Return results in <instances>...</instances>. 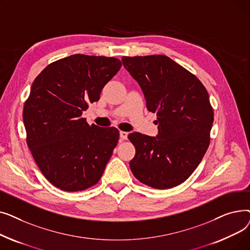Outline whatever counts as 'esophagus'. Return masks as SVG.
Masks as SVG:
<instances>
[{
    "label": "esophagus",
    "instance_id": "1",
    "mask_svg": "<svg viewBox=\"0 0 250 250\" xmlns=\"http://www.w3.org/2000/svg\"><path fill=\"white\" fill-rule=\"evenodd\" d=\"M127 136H128V133L123 132V130H121V132H120V137H121V139L126 140V139H127Z\"/></svg>",
    "mask_w": 250,
    "mask_h": 250
}]
</instances>
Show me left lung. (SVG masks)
Listing matches in <instances>:
<instances>
[{"label": "left lung", "mask_w": 250, "mask_h": 250, "mask_svg": "<svg viewBox=\"0 0 250 250\" xmlns=\"http://www.w3.org/2000/svg\"><path fill=\"white\" fill-rule=\"evenodd\" d=\"M124 67L140 85L149 111L157 113L158 135H128L136 155L129 167L153 188L186 181L209 144L214 112L208 91L194 75L162 55L123 57Z\"/></svg>", "instance_id": "1"}]
</instances>
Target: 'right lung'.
<instances>
[{
    "instance_id": "right-lung-1",
    "label": "right lung",
    "mask_w": 250,
    "mask_h": 250,
    "mask_svg": "<svg viewBox=\"0 0 250 250\" xmlns=\"http://www.w3.org/2000/svg\"><path fill=\"white\" fill-rule=\"evenodd\" d=\"M115 58L73 55L51 62L32 83L23 109L27 145L45 178L65 191L96 185L120 132L89 125L83 111L120 71Z\"/></svg>"
}]
</instances>
